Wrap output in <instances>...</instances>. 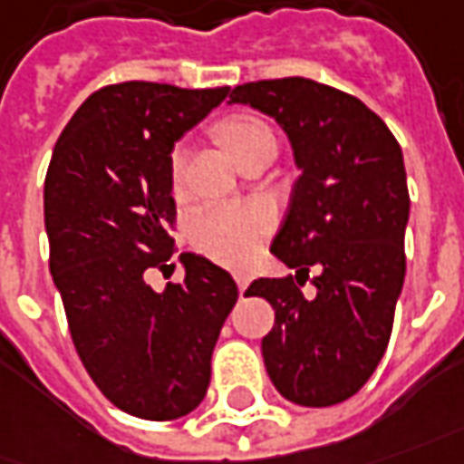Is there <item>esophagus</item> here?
I'll return each mask as SVG.
<instances>
[{
  "label": "esophagus",
  "instance_id": "esophagus-1",
  "mask_svg": "<svg viewBox=\"0 0 464 464\" xmlns=\"http://www.w3.org/2000/svg\"><path fill=\"white\" fill-rule=\"evenodd\" d=\"M233 279H236V285H238V292H246V286L251 282V276L246 272H233Z\"/></svg>",
  "mask_w": 464,
  "mask_h": 464
}]
</instances>
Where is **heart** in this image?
<instances>
[{
  "mask_svg": "<svg viewBox=\"0 0 464 464\" xmlns=\"http://www.w3.org/2000/svg\"><path fill=\"white\" fill-rule=\"evenodd\" d=\"M223 147L241 165L246 157L261 150H276V134L258 116H228L216 129ZM190 150L178 144L169 154V178L179 188L188 169ZM274 218L264 206H208L192 213L188 220L190 244L206 256L223 264H244L258 251L264 238L272 233Z\"/></svg>",
  "mask_w": 464,
  "mask_h": 464,
  "instance_id": "1",
  "label": "heart"
}]
</instances>
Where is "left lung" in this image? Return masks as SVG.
Here are the masks:
<instances>
[{
  "label": "left lung",
  "instance_id": "8db88e82",
  "mask_svg": "<svg viewBox=\"0 0 464 464\" xmlns=\"http://www.w3.org/2000/svg\"><path fill=\"white\" fill-rule=\"evenodd\" d=\"M228 99L274 116L302 169L272 244L297 274L261 276L246 289L274 307L264 363L289 401L340 404L381 363L404 286V154L363 101L310 78L254 81ZM310 268L318 292L307 300L298 286Z\"/></svg>",
  "mask_w": 464,
  "mask_h": 464
}]
</instances>
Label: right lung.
Here are the masks:
<instances>
[{
  "label": "right lung",
  "mask_w": 464,
  "mask_h": 464,
  "mask_svg": "<svg viewBox=\"0 0 464 464\" xmlns=\"http://www.w3.org/2000/svg\"><path fill=\"white\" fill-rule=\"evenodd\" d=\"M228 86L126 81L91 93L45 175L50 274L71 338L101 393L131 417L169 421L206 399L210 355L238 299L226 269L182 254L185 282L154 292L175 256L169 152Z\"/></svg>",
  "instance_id": "right-lung-1"
}]
</instances>
